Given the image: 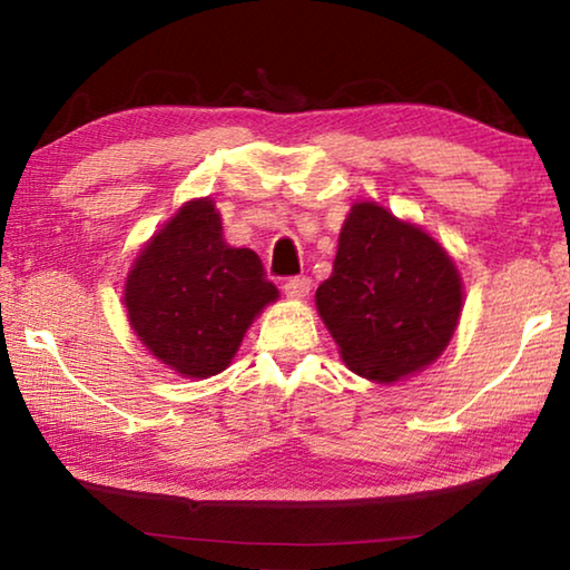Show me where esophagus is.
Masks as SVG:
<instances>
[{"instance_id": "1", "label": "esophagus", "mask_w": 570, "mask_h": 570, "mask_svg": "<svg viewBox=\"0 0 570 570\" xmlns=\"http://www.w3.org/2000/svg\"><path fill=\"white\" fill-rule=\"evenodd\" d=\"M284 288L292 298H304V296H308V292H312V278H308V276H292V278H286Z\"/></svg>"}]
</instances>
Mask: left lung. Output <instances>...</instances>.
Wrapping results in <instances>:
<instances>
[{"mask_svg": "<svg viewBox=\"0 0 570 570\" xmlns=\"http://www.w3.org/2000/svg\"><path fill=\"white\" fill-rule=\"evenodd\" d=\"M460 306L458 268L435 238L382 206L352 208L332 276L316 288V308L352 372L394 382L435 362Z\"/></svg>", "mask_w": 570, "mask_h": 570, "instance_id": "left-lung-1", "label": "left lung"}]
</instances>
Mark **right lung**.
I'll return each mask as SVG.
<instances>
[{"instance_id":"obj_1","label":"right lung","mask_w":570,"mask_h":570,"mask_svg":"<svg viewBox=\"0 0 570 570\" xmlns=\"http://www.w3.org/2000/svg\"><path fill=\"white\" fill-rule=\"evenodd\" d=\"M276 296L262 258L226 244L210 200L183 206L125 284L135 334L183 377L226 370L254 316Z\"/></svg>"}]
</instances>
